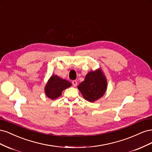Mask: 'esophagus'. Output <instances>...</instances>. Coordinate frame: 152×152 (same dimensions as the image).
I'll return each mask as SVG.
<instances>
[{"label": "esophagus", "mask_w": 152, "mask_h": 152, "mask_svg": "<svg viewBox=\"0 0 152 152\" xmlns=\"http://www.w3.org/2000/svg\"><path fill=\"white\" fill-rule=\"evenodd\" d=\"M72 84H73V86H74V87H76L77 85V80H73V81H72Z\"/></svg>", "instance_id": "1"}]
</instances>
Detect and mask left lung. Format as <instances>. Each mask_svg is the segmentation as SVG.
<instances>
[{
  "instance_id": "8db88e82",
  "label": "left lung",
  "mask_w": 152,
  "mask_h": 152,
  "mask_svg": "<svg viewBox=\"0 0 152 152\" xmlns=\"http://www.w3.org/2000/svg\"><path fill=\"white\" fill-rule=\"evenodd\" d=\"M107 88V80L101 69L91 71L78 86V89L85 99L94 102L104 95Z\"/></svg>"
}]
</instances>
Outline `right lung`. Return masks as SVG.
<instances>
[{
    "mask_svg": "<svg viewBox=\"0 0 152 152\" xmlns=\"http://www.w3.org/2000/svg\"><path fill=\"white\" fill-rule=\"evenodd\" d=\"M72 84L70 82L61 79L58 75H53L50 77L45 87V93L50 99H55L61 95L63 90L70 87Z\"/></svg>",
    "mask_w": 152,
    "mask_h": 152,
    "instance_id": "1",
    "label": "right lung"
}]
</instances>
